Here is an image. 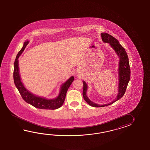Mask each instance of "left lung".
Masks as SVG:
<instances>
[{
    "label": "left lung",
    "instance_id": "left-lung-1",
    "mask_svg": "<svg viewBox=\"0 0 150 150\" xmlns=\"http://www.w3.org/2000/svg\"><path fill=\"white\" fill-rule=\"evenodd\" d=\"M101 38L103 41L109 43L112 48L114 49L117 54H118L120 61L119 63V87L118 93L117 98L114 101L106 105H100L92 102L86 96V91L87 89V84L85 81L83 82V99L89 105L95 107H101L110 105L114 102L117 101L121 99L125 93L127 85L130 79V68L129 65V61L127 57V54L125 48L120 44L119 42L112 35H109L107 33H102Z\"/></svg>",
    "mask_w": 150,
    "mask_h": 150
}]
</instances>
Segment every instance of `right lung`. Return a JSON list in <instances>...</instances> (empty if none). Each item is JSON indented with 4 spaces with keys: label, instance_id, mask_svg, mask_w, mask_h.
<instances>
[{
    "label": "right lung",
    "instance_id": "right-lung-1",
    "mask_svg": "<svg viewBox=\"0 0 150 150\" xmlns=\"http://www.w3.org/2000/svg\"><path fill=\"white\" fill-rule=\"evenodd\" d=\"M28 44V41H26L24 43V45L22 49L16 56V60L14 63V71H13V79L15 85L17 89H18L20 95L23 99L28 103L35 107L36 108L44 109H52L54 110L59 108L63 104L65 96L67 94L68 88L71 84L74 81V76L70 77L67 81L64 83L61 87V92L57 98L54 99H47L38 97L33 94L32 93L29 92L28 91L25 89V87L23 85V83L20 79L19 67H18V58L20 54H22L23 51L25 50V47Z\"/></svg>",
    "mask_w": 150,
    "mask_h": 150
}]
</instances>
